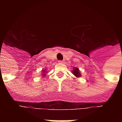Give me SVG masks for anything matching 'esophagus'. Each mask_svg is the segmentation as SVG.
<instances>
[{
  "instance_id": "1",
  "label": "esophagus",
  "mask_w": 122,
  "mask_h": 122,
  "mask_svg": "<svg viewBox=\"0 0 122 122\" xmlns=\"http://www.w3.org/2000/svg\"><path fill=\"white\" fill-rule=\"evenodd\" d=\"M58 63H63V61H58Z\"/></svg>"
}]
</instances>
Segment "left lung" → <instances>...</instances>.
<instances>
[{
  "label": "left lung",
  "instance_id": "left-lung-1",
  "mask_svg": "<svg viewBox=\"0 0 122 122\" xmlns=\"http://www.w3.org/2000/svg\"><path fill=\"white\" fill-rule=\"evenodd\" d=\"M71 72L73 75H74L75 76H76V78H80L81 76V73H80V70L76 68V67H75L73 68V70L71 71Z\"/></svg>",
  "mask_w": 122,
  "mask_h": 122
}]
</instances>
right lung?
<instances>
[{"label": "right lung", "mask_w": 122, "mask_h": 122, "mask_svg": "<svg viewBox=\"0 0 122 122\" xmlns=\"http://www.w3.org/2000/svg\"><path fill=\"white\" fill-rule=\"evenodd\" d=\"M47 73V71H46V70H43L42 71V76H43V77L46 76Z\"/></svg>", "instance_id": "add662e5"}]
</instances>
